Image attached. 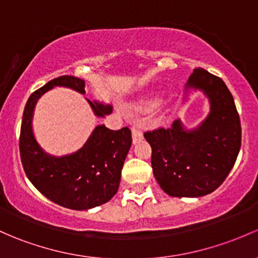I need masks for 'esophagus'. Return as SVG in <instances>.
Listing matches in <instances>:
<instances>
[{
  "instance_id": "esophagus-1",
  "label": "esophagus",
  "mask_w": 258,
  "mask_h": 258,
  "mask_svg": "<svg viewBox=\"0 0 258 258\" xmlns=\"http://www.w3.org/2000/svg\"><path fill=\"white\" fill-rule=\"evenodd\" d=\"M131 131H132V141H134V143H140L141 141L143 140V132L136 126L132 127Z\"/></svg>"
}]
</instances>
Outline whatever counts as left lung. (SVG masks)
Masks as SVG:
<instances>
[{
    "mask_svg": "<svg viewBox=\"0 0 258 258\" xmlns=\"http://www.w3.org/2000/svg\"><path fill=\"white\" fill-rule=\"evenodd\" d=\"M189 90L202 91L210 105L199 126L188 130L178 118L169 128L145 134L154 178L164 193L177 198L213 193L229 175L241 147L240 117L224 81L198 68L185 85Z\"/></svg>",
    "mask_w": 258,
    "mask_h": 258,
    "instance_id": "8db88e82",
    "label": "left lung"
}]
</instances>
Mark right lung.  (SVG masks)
Instances as JSON below:
<instances>
[{"instance_id":"add662e5","label":"right lung","mask_w":258,"mask_h":258,"mask_svg":"<svg viewBox=\"0 0 258 258\" xmlns=\"http://www.w3.org/2000/svg\"><path fill=\"white\" fill-rule=\"evenodd\" d=\"M55 86L85 94V81L65 75L50 80L29 96L21 126V161L27 178L44 197L60 207L89 210L105 204L117 193L123 162L132 145L131 130L123 127L112 131L99 124L74 153L61 157L47 153L34 137L32 120L39 97ZM86 101L96 117L112 112L111 105Z\"/></svg>"}]
</instances>
